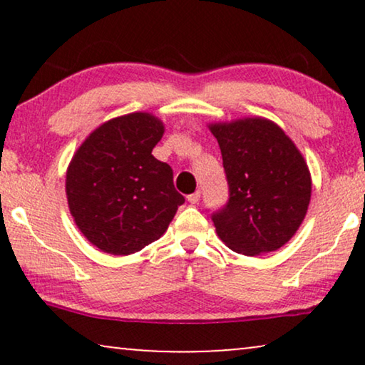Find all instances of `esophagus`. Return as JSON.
<instances>
[{
    "instance_id": "obj_1",
    "label": "esophagus",
    "mask_w": 365,
    "mask_h": 365,
    "mask_svg": "<svg viewBox=\"0 0 365 365\" xmlns=\"http://www.w3.org/2000/svg\"><path fill=\"white\" fill-rule=\"evenodd\" d=\"M199 199H201V191H196V192L189 194V196H187V201L191 204H197Z\"/></svg>"
}]
</instances>
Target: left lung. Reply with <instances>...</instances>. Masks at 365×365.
Returning <instances> with one entry per match:
<instances>
[{"mask_svg": "<svg viewBox=\"0 0 365 365\" xmlns=\"http://www.w3.org/2000/svg\"><path fill=\"white\" fill-rule=\"evenodd\" d=\"M229 182V202L212 214L221 241L244 256L277 251L297 232L312 179L296 144L271 119L209 123Z\"/></svg>", "mask_w": 365, "mask_h": 365, "instance_id": "8db88e82", "label": "left lung"}]
</instances>
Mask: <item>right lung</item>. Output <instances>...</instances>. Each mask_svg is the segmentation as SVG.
I'll use <instances>...</instances> for the list:
<instances>
[{"instance_id": "add662e5", "label": "right lung", "mask_w": 365, "mask_h": 365, "mask_svg": "<svg viewBox=\"0 0 365 365\" xmlns=\"http://www.w3.org/2000/svg\"><path fill=\"white\" fill-rule=\"evenodd\" d=\"M164 123L129 113L98 126L73 154L66 171L69 212L99 251L129 256L166 232L184 197L173 169L153 156Z\"/></svg>"}]
</instances>
